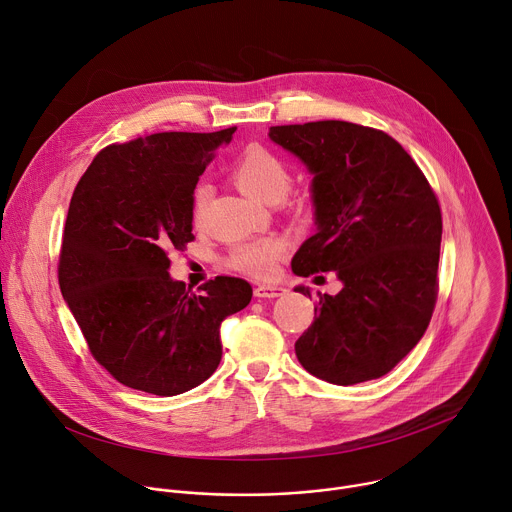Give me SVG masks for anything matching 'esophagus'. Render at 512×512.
Segmentation results:
<instances>
[{"instance_id":"34e87169","label":"esophagus","mask_w":512,"mask_h":512,"mask_svg":"<svg viewBox=\"0 0 512 512\" xmlns=\"http://www.w3.org/2000/svg\"><path fill=\"white\" fill-rule=\"evenodd\" d=\"M285 294L283 287L277 285H257L255 287V298H279Z\"/></svg>"}]
</instances>
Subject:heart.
<instances>
[{"instance_id":"1","label":"heart","mask_w":512,"mask_h":512,"mask_svg":"<svg viewBox=\"0 0 512 512\" xmlns=\"http://www.w3.org/2000/svg\"><path fill=\"white\" fill-rule=\"evenodd\" d=\"M233 180L235 184L253 200L263 204H275L279 202L289 186H291V172L287 164L271 154L259 145H251L247 148L237 162L233 164ZM210 198V186L198 184L192 192V204H190V218L194 225H200L204 221L206 206ZM287 253V241L279 235H267L259 239L241 241L231 247L225 263L229 269L245 273L255 279H269L277 263Z\"/></svg>"}]
</instances>
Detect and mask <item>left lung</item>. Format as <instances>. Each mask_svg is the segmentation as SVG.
I'll return each instance as SVG.
<instances>
[{
  "label": "left lung",
  "instance_id": "8db88e82",
  "mask_svg": "<svg viewBox=\"0 0 512 512\" xmlns=\"http://www.w3.org/2000/svg\"><path fill=\"white\" fill-rule=\"evenodd\" d=\"M269 137L314 174L318 233L291 261L300 277L334 271L298 338L302 367L332 385L387 375L421 340L437 300L442 208L427 178L381 129L348 121L275 125ZM310 296L308 287H296Z\"/></svg>",
  "mask_w": 512,
  "mask_h": 512
}]
</instances>
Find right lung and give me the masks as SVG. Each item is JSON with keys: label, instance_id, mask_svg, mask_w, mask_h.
<instances>
[{"label": "right lung", "instance_id": "obj_1", "mask_svg": "<svg viewBox=\"0 0 512 512\" xmlns=\"http://www.w3.org/2000/svg\"><path fill=\"white\" fill-rule=\"evenodd\" d=\"M235 129L111 143L72 192L60 291L93 358L125 387L172 397L204 383L223 356L221 322L251 302L245 279L218 275L194 294L168 273V253L194 241L196 182Z\"/></svg>", "mask_w": 512, "mask_h": 512}]
</instances>
